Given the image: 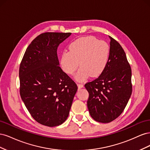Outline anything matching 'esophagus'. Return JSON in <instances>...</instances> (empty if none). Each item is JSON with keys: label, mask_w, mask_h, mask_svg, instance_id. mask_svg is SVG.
<instances>
[{"label": "esophagus", "mask_w": 150, "mask_h": 150, "mask_svg": "<svg viewBox=\"0 0 150 150\" xmlns=\"http://www.w3.org/2000/svg\"><path fill=\"white\" fill-rule=\"evenodd\" d=\"M78 86L79 89H81L82 88H83V84H78Z\"/></svg>", "instance_id": "34e87169"}]
</instances>
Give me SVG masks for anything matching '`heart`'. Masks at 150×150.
Masks as SVG:
<instances>
[{"label":"heart","instance_id":"1","mask_svg":"<svg viewBox=\"0 0 150 150\" xmlns=\"http://www.w3.org/2000/svg\"><path fill=\"white\" fill-rule=\"evenodd\" d=\"M68 49V52H62L60 60L62 69L67 74H73L79 66L76 79L84 81L89 76L98 77L105 69L110 47L103 40H98L93 36H85L72 42Z\"/></svg>","mask_w":150,"mask_h":150}]
</instances>
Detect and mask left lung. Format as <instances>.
Wrapping results in <instances>:
<instances>
[{
  "instance_id": "8db88e82",
  "label": "left lung",
  "mask_w": 150,
  "mask_h": 150,
  "mask_svg": "<svg viewBox=\"0 0 150 150\" xmlns=\"http://www.w3.org/2000/svg\"><path fill=\"white\" fill-rule=\"evenodd\" d=\"M110 49L105 69L98 78L85 84L89 93L87 105L95 121L108 123L124 111L132 93L131 69L119 42L110 37Z\"/></svg>"
}]
</instances>
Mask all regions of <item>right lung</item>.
Segmentation results:
<instances>
[{
	"label": "right lung",
	"instance_id": "obj_1",
	"mask_svg": "<svg viewBox=\"0 0 150 150\" xmlns=\"http://www.w3.org/2000/svg\"><path fill=\"white\" fill-rule=\"evenodd\" d=\"M71 33H45L27 48L19 67L20 94L39 123L59 126L69 115L78 86L59 66L57 49Z\"/></svg>",
	"mask_w": 150,
	"mask_h": 150
}]
</instances>
